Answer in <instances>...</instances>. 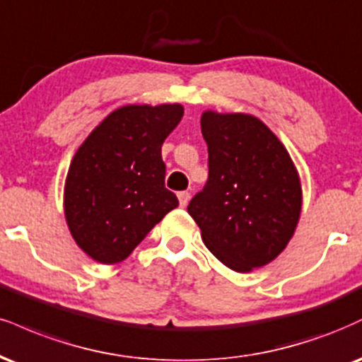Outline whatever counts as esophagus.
Listing matches in <instances>:
<instances>
[{
	"label": "esophagus",
	"instance_id": "esophagus-1",
	"mask_svg": "<svg viewBox=\"0 0 362 362\" xmlns=\"http://www.w3.org/2000/svg\"><path fill=\"white\" fill-rule=\"evenodd\" d=\"M189 199H190V194L184 190V192H178V202H180V207H185L187 204H189Z\"/></svg>",
	"mask_w": 362,
	"mask_h": 362
}]
</instances>
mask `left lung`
Returning <instances> with one entry per match:
<instances>
[{"mask_svg": "<svg viewBox=\"0 0 362 362\" xmlns=\"http://www.w3.org/2000/svg\"><path fill=\"white\" fill-rule=\"evenodd\" d=\"M200 126L209 178L187 211L221 263L239 273L264 267L297 228L302 189L295 165L258 117L207 111Z\"/></svg>", "mask_w": 362, "mask_h": 362, "instance_id": "8db88e82", "label": "left lung"}]
</instances>
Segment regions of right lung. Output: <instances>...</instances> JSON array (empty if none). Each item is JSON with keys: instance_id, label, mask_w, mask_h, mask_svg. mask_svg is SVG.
<instances>
[{"instance_id": "right-lung-1", "label": "right lung", "mask_w": 362, "mask_h": 362, "mask_svg": "<svg viewBox=\"0 0 362 362\" xmlns=\"http://www.w3.org/2000/svg\"><path fill=\"white\" fill-rule=\"evenodd\" d=\"M182 116L180 104L119 107L77 150L65 182V219L93 259L128 258L178 206L165 187L162 145Z\"/></svg>"}]
</instances>
